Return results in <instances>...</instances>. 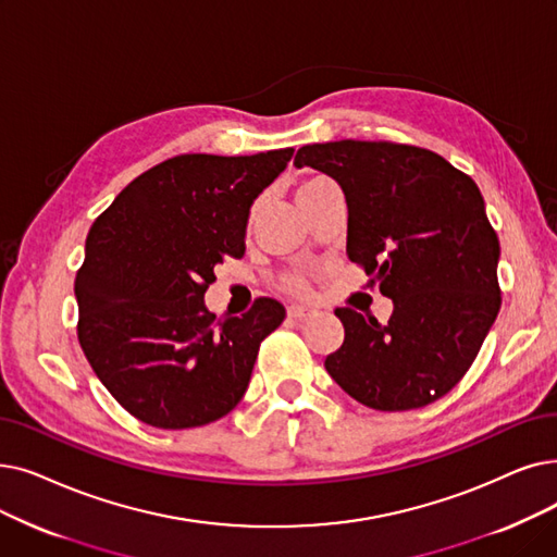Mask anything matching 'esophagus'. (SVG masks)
<instances>
[{
	"label": "esophagus",
	"mask_w": 557,
	"mask_h": 557,
	"mask_svg": "<svg viewBox=\"0 0 557 557\" xmlns=\"http://www.w3.org/2000/svg\"><path fill=\"white\" fill-rule=\"evenodd\" d=\"M288 319L292 321H307L311 317H317V309H309V307H302V305H292L286 309Z\"/></svg>",
	"instance_id": "esophagus-1"
}]
</instances>
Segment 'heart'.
<instances>
[{
    "label": "heart",
    "mask_w": 557,
    "mask_h": 557,
    "mask_svg": "<svg viewBox=\"0 0 557 557\" xmlns=\"http://www.w3.org/2000/svg\"><path fill=\"white\" fill-rule=\"evenodd\" d=\"M325 186H330V182L323 180V177H309V180L300 182L298 188H296V202H298V205L307 202L309 198L317 196V193H319L321 188H325ZM259 207H261V202H255V205L250 207V213H248V230L252 227V223H255V219H257ZM280 286H282L284 294L300 298V296H305V294L309 292V280H307L305 273H286V275L282 277Z\"/></svg>",
    "instance_id": "b5f03b06"
}]
</instances>
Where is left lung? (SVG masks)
I'll use <instances>...</instances> for the list:
<instances>
[{
	"label": "left lung",
	"instance_id": "1",
	"mask_svg": "<svg viewBox=\"0 0 557 557\" xmlns=\"http://www.w3.org/2000/svg\"><path fill=\"white\" fill-rule=\"evenodd\" d=\"M344 188L348 259L394 300L384 325L334 313L344 344L325 369L357 403L407 412L465 377L500 309L498 236L475 182L444 157L394 140H334L298 150Z\"/></svg>",
	"mask_w": 557,
	"mask_h": 557
}]
</instances>
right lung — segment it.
Wrapping results in <instances>:
<instances>
[{
  "label": "right lung",
  "instance_id": "obj_1",
  "mask_svg": "<svg viewBox=\"0 0 557 557\" xmlns=\"http://www.w3.org/2000/svg\"><path fill=\"white\" fill-rule=\"evenodd\" d=\"M294 148L180 154L117 193L88 230L75 277L77 336L95 375L132 417L163 430L219 421L244 398L259 346L286 311L257 298L215 319L213 269L246 252L252 200Z\"/></svg>",
  "mask_w": 557,
  "mask_h": 557
}]
</instances>
